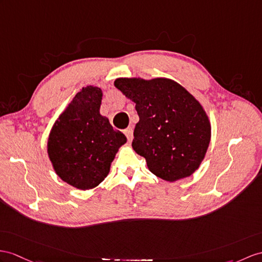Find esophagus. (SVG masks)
I'll list each match as a JSON object with an SVG mask.
<instances>
[{"instance_id":"34e87169","label":"esophagus","mask_w":262,"mask_h":262,"mask_svg":"<svg viewBox=\"0 0 262 262\" xmlns=\"http://www.w3.org/2000/svg\"><path fill=\"white\" fill-rule=\"evenodd\" d=\"M124 135H125V137L127 139V141L131 142L132 141V138H133V129H132L131 126L127 127V129L124 130Z\"/></svg>"}]
</instances>
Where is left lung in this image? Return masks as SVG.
Segmentation results:
<instances>
[{
  "mask_svg": "<svg viewBox=\"0 0 262 262\" xmlns=\"http://www.w3.org/2000/svg\"><path fill=\"white\" fill-rule=\"evenodd\" d=\"M114 85L136 103L132 148L153 174L173 182L191 176L206 156L211 126L201 104L169 79L120 78Z\"/></svg>",
  "mask_w": 262,
  "mask_h": 262,
  "instance_id": "8db88e82",
  "label": "left lung"
}]
</instances>
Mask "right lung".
Here are the masks:
<instances>
[{"instance_id":"1","label":"right lung","mask_w":262,"mask_h":262,"mask_svg":"<svg viewBox=\"0 0 262 262\" xmlns=\"http://www.w3.org/2000/svg\"><path fill=\"white\" fill-rule=\"evenodd\" d=\"M102 91L82 88L55 121L48 153L61 179L80 190L97 187L110 171L116 153L126 138L100 114Z\"/></svg>"}]
</instances>
